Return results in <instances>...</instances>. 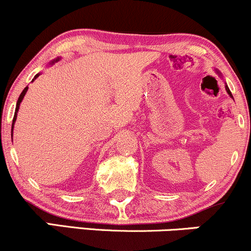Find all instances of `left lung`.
Returning a JSON list of instances; mask_svg holds the SVG:
<instances>
[{
    "label": "left lung",
    "instance_id": "left-lung-1",
    "mask_svg": "<svg viewBox=\"0 0 251 251\" xmlns=\"http://www.w3.org/2000/svg\"><path fill=\"white\" fill-rule=\"evenodd\" d=\"M217 73H219V72H217ZM225 90H226V92H227V94H229V96H230V97H231V98H232V95H231V92H230V90H229V88H227V85H225Z\"/></svg>",
    "mask_w": 251,
    "mask_h": 251
}]
</instances>
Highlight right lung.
Listing matches in <instances>:
<instances>
[{
  "label": "right lung",
  "instance_id": "add662e5",
  "mask_svg": "<svg viewBox=\"0 0 251 251\" xmlns=\"http://www.w3.org/2000/svg\"><path fill=\"white\" fill-rule=\"evenodd\" d=\"M59 60V58H57L55 59V60H53V61H50V65H52V64H54L55 61H58ZM39 75H40V73H38V75H35L34 77V79L35 78H38L39 77ZM33 79V80H34ZM27 90H28V86H26V88L24 89V91L21 92V95H20V97H19V100H18V103H16V108H15V115H14V118H13V125H12V139H13V128H14V125H15V121H16V116H18V111H19V106H20V103L22 102V100H24V97H25V95H26V92H27Z\"/></svg>",
  "mask_w": 251,
  "mask_h": 251
}]
</instances>
